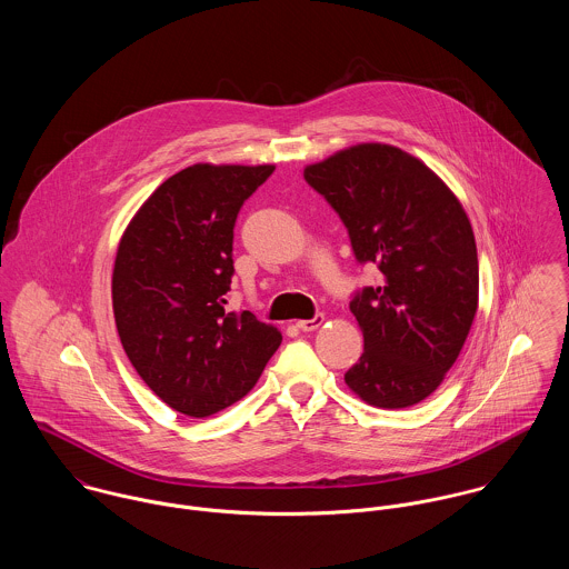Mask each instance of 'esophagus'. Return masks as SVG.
Segmentation results:
<instances>
[{
  "mask_svg": "<svg viewBox=\"0 0 569 569\" xmlns=\"http://www.w3.org/2000/svg\"><path fill=\"white\" fill-rule=\"evenodd\" d=\"M322 322H325V316L316 315L315 318H310V320H299L297 327H299L301 331H315Z\"/></svg>",
  "mask_w": 569,
  "mask_h": 569,
  "instance_id": "esophagus-1",
  "label": "esophagus"
}]
</instances>
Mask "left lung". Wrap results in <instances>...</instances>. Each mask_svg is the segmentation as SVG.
I'll return each instance as SVG.
<instances>
[{"label": "left lung", "mask_w": 569, "mask_h": 569, "mask_svg": "<svg viewBox=\"0 0 569 569\" xmlns=\"http://www.w3.org/2000/svg\"><path fill=\"white\" fill-rule=\"evenodd\" d=\"M306 181L342 218L360 263L381 283L353 301L365 353L345 373L369 406L408 408L453 367L478 312L471 222L441 177L390 143H358L306 166Z\"/></svg>", "instance_id": "left-lung-1"}]
</instances>
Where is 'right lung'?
<instances>
[{
  "label": "right lung",
  "mask_w": 569,
  "mask_h": 569,
  "mask_svg": "<svg viewBox=\"0 0 569 569\" xmlns=\"http://www.w3.org/2000/svg\"><path fill=\"white\" fill-rule=\"evenodd\" d=\"M274 166L193 163L137 209L113 266V315L130 365L188 417L240 401L281 345L251 312H227L233 227Z\"/></svg>",
  "instance_id": "right-lung-1"
}]
</instances>
